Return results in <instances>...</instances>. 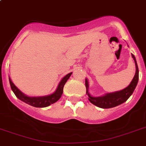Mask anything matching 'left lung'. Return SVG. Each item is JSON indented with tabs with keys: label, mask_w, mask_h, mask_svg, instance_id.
<instances>
[{
	"label": "left lung",
	"mask_w": 146,
	"mask_h": 146,
	"mask_svg": "<svg viewBox=\"0 0 146 146\" xmlns=\"http://www.w3.org/2000/svg\"><path fill=\"white\" fill-rule=\"evenodd\" d=\"M132 57L133 58L135 64H136V73L130 84L123 90L111 92V93H107L104 96H100V97H92L89 93V83H88V80L86 79V94L89 96V102H91L92 104H95L96 106L101 108H113V107L123 104L130 97V96L133 92L134 89H136L139 80V68L137 66V63H136V57L133 54H132Z\"/></svg>",
	"instance_id": "8db88e82"
}]
</instances>
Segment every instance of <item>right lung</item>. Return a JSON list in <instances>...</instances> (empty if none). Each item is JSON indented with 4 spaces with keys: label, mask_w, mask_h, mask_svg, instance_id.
<instances>
[{
    "label": "right lung",
    "mask_w": 146,
    "mask_h": 146,
    "mask_svg": "<svg viewBox=\"0 0 146 146\" xmlns=\"http://www.w3.org/2000/svg\"><path fill=\"white\" fill-rule=\"evenodd\" d=\"M71 74H72V73H68L60 80L56 91L54 93L49 95V96H42V97H29V96H26L13 83L10 77H9V80H10V87H11L12 91L13 92L15 96H17L19 100H21L22 102H25L31 106L35 107V108H45V107L50 105L51 104L55 103L60 98L62 94H63L64 85L66 82L67 80L70 78Z\"/></svg>",
    "instance_id": "add662e5"
}]
</instances>
